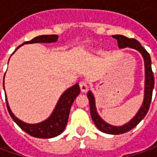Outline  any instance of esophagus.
Segmentation results:
<instances>
[{"label":"esophagus","instance_id":"34e87169","mask_svg":"<svg viewBox=\"0 0 157 157\" xmlns=\"http://www.w3.org/2000/svg\"><path fill=\"white\" fill-rule=\"evenodd\" d=\"M80 88H81L82 92H86L88 91L89 86L86 82H80Z\"/></svg>","mask_w":157,"mask_h":157}]
</instances>
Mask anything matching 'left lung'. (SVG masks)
<instances>
[{"label": "left lung", "instance_id": "1", "mask_svg": "<svg viewBox=\"0 0 157 157\" xmlns=\"http://www.w3.org/2000/svg\"><path fill=\"white\" fill-rule=\"evenodd\" d=\"M113 38L117 40L118 42V46L119 48H130L135 49L140 53V55L144 59V64H145V90H144V99L142 102L140 108L138 110L133 118L124 125L121 126H114L106 123L100 116L98 113L97 111L96 108V101L95 97L93 95L92 91H89L87 92V98L89 100V104H90V112L91 116L94 124L97 126L100 131L109 134V135H120L124 134L126 132L129 131L130 129L135 128L136 125L138 124L144 118L146 113L148 112L150 104L151 102L152 92L154 88V75L151 70V59L149 53L145 48H143L140 44V43L137 41L136 39H128L127 37L124 35H113Z\"/></svg>", "mask_w": 157, "mask_h": 157}]
</instances>
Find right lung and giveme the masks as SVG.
<instances>
[{
    "mask_svg": "<svg viewBox=\"0 0 157 157\" xmlns=\"http://www.w3.org/2000/svg\"><path fill=\"white\" fill-rule=\"evenodd\" d=\"M59 36L53 34V35H40L35 37L30 41L25 42L22 44L18 46L17 49H18L23 44H34V43H55L58 40ZM13 52V54L17 51ZM9 62V60H8ZM5 78V75H4ZM3 87L5 91V86H4V80H3ZM81 89L79 86L78 83H76L74 86H71L70 88L65 90L59 98L58 102L55 105V109L47 119L44 121L38 123V124H28L24 123L22 120L16 117L12 110L10 109V106L8 104L6 94V102L7 109L10 113L12 118L14 120L17 124L18 125L20 128H22L23 131L28 133L29 135L36 138H44V139H50L54 138L55 136H58L60 135L62 132L65 130V128L67 122H68L69 114H70V110L71 108L73 102L75 101L76 97L80 94Z\"/></svg>",
    "mask_w": 157,
    "mask_h": 157,
    "instance_id": "add662e5",
    "label": "right lung"
}]
</instances>
